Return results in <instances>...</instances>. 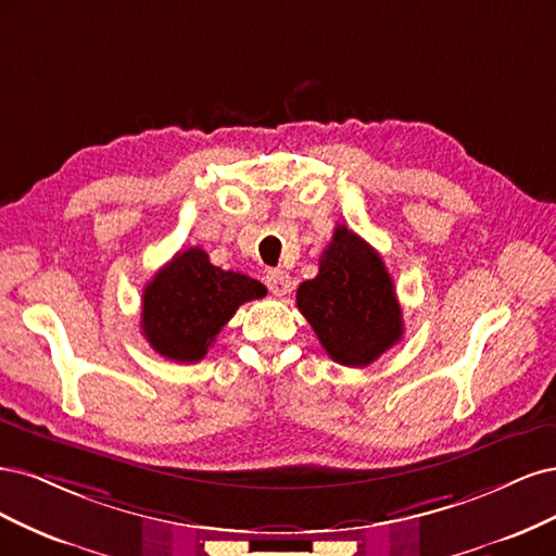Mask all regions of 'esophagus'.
<instances>
[{"mask_svg": "<svg viewBox=\"0 0 556 556\" xmlns=\"http://www.w3.org/2000/svg\"><path fill=\"white\" fill-rule=\"evenodd\" d=\"M265 286H267V289H270L273 295L281 298V295H286V293L291 291V277L277 267V270H267L265 273Z\"/></svg>", "mask_w": 556, "mask_h": 556, "instance_id": "1", "label": "esophagus"}]
</instances>
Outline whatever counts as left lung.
Here are the masks:
<instances>
[{"label": "left lung", "mask_w": 556, "mask_h": 556, "mask_svg": "<svg viewBox=\"0 0 556 556\" xmlns=\"http://www.w3.org/2000/svg\"><path fill=\"white\" fill-rule=\"evenodd\" d=\"M295 300L320 346L339 365L367 367L404 334L402 307L383 258L346 226L334 228L318 275L300 283Z\"/></svg>", "instance_id": "left-lung-1"}]
</instances>
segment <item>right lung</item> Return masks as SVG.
<instances>
[{
    "instance_id": "right-lung-1",
    "label": "right lung",
    "mask_w": 556,
    "mask_h": 556,
    "mask_svg": "<svg viewBox=\"0 0 556 556\" xmlns=\"http://www.w3.org/2000/svg\"><path fill=\"white\" fill-rule=\"evenodd\" d=\"M267 291L252 277L212 265L201 247L177 252L142 291L140 328L175 363H199L240 304Z\"/></svg>"
}]
</instances>
